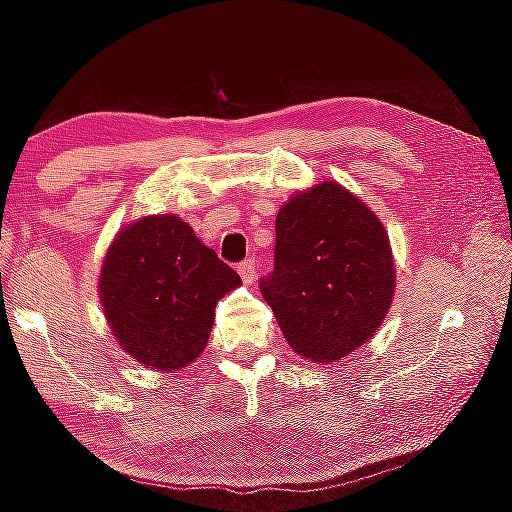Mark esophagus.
<instances>
[{
  "mask_svg": "<svg viewBox=\"0 0 512 512\" xmlns=\"http://www.w3.org/2000/svg\"><path fill=\"white\" fill-rule=\"evenodd\" d=\"M237 271H239L241 277H244V282H253L255 277H257L255 259L248 257V259H244V262H239V264H237Z\"/></svg>",
  "mask_w": 512,
  "mask_h": 512,
  "instance_id": "esophagus-1",
  "label": "esophagus"
}]
</instances>
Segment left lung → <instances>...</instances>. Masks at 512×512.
<instances>
[{
    "label": "left lung",
    "instance_id": "left-lung-1",
    "mask_svg": "<svg viewBox=\"0 0 512 512\" xmlns=\"http://www.w3.org/2000/svg\"><path fill=\"white\" fill-rule=\"evenodd\" d=\"M284 339L302 357L339 361L391 309L395 266L384 223L357 196L323 180L275 219V268L259 282Z\"/></svg>",
    "mask_w": 512,
    "mask_h": 512
}]
</instances>
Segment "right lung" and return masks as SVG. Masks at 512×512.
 <instances>
[{"instance_id":"obj_1","label":"right lung","mask_w":512,"mask_h":512,"mask_svg":"<svg viewBox=\"0 0 512 512\" xmlns=\"http://www.w3.org/2000/svg\"><path fill=\"white\" fill-rule=\"evenodd\" d=\"M241 277L176 214L144 216L112 241L99 296L112 334L153 370H180L205 350L214 307Z\"/></svg>"}]
</instances>
